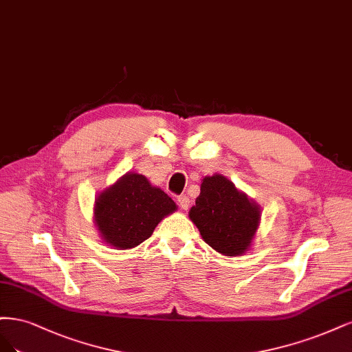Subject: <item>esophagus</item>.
<instances>
[{
    "instance_id": "esophagus-1",
    "label": "esophagus",
    "mask_w": 352,
    "mask_h": 352,
    "mask_svg": "<svg viewBox=\"0 0 352 352\" xmlns=\"http://www.w3.org/2000/svg\"><path fill=\"white\" fill-rule=\"evenodd\" d=\"M178 205L183 210H187L190 208V199L187 196H179L178 197Z\"/></svg>"
}]
</instances>
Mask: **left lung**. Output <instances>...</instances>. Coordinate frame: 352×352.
<instances>
[{
	"instance_id": "1",
	"label": "left lung",
	"mask_w": 352,
	"mask_h": 352,
	"mask_svg": "<svg viewBox=\"0 0 352 352\" xmlns=\"http://www.w3.org/2000/svg\"><path fill=\"white\" fill-rule=\"evenodd\" d=\"M203 241L222 256H243L250 250L262 209L222 174L201 179L200 196L188 212Z\"/></svg>"
}]
</instances>
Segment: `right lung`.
<instances>
[{"mask_svg": "<svg viewBox=\"0 0 352 352\" xmlns=\"http://www.w3.org/2000/svg\"><path fill=\"white\" fill-rule=\"evenodd\" d=\"M175 210V201L164 190L142 174L127 173L96 196L94 222L102 243L116 250H130Z\"/></svg>", "mask_w": 352, "mask_h": 352, "instance_id": "1", "label": "right lung"}]
</instances>
